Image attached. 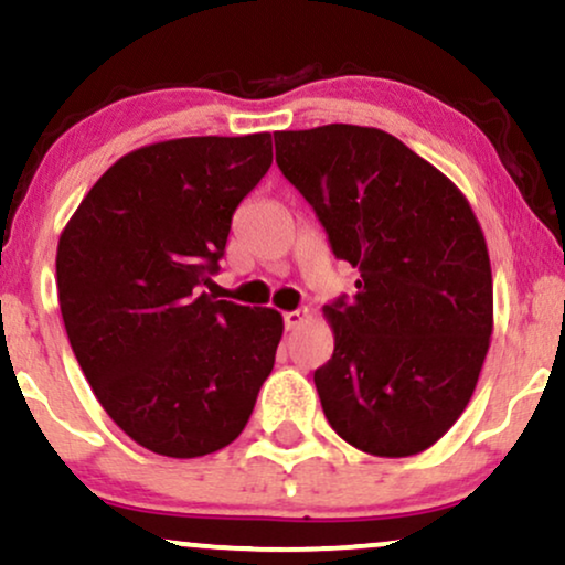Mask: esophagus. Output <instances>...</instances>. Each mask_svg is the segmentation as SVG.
I'll return each instance as SVG.
<instances>
[{
	"label": "esophagus",
	"instance_id": "34e87169",
	"mask_svg": "<svg viewBox=\"0 0 565 565\" xmlns=\"http://www.w3.org/2000/svg\"><path fill=\"white\" fill-rule=\"evenodd\" d=\"M305 321H308V310H289V312H284V326H287L289 331L297 329V326H302Z\"/></svg>",
	"mask_w": 565,
	"mask_h": 565
}]
</instances>
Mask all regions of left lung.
<instances>
[{"label":"left lung","instance_id":"1","mask_svg":"<svg viewBox=\"0 0 565 565\" xmlns=\"http://www.w3.org/2000/svg\"><path fill=\"white\" fill-rule=\"evenodd\" d=\"M276 162L360 270L326 305L334 355L312 373L344 441L407 458L441 439L477 390L492 337V268L471 205L431 162L379 128L278 131Z\"/></svg>","mask_w":565,"mask_h":565}]
</instances>
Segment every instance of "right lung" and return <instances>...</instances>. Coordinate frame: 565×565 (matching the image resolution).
Wrapping results in <instances>:
<instances>
[{"label":"right lung","mask_w":565,"mask_h":565,"mask_svg":"<svg viewBox=\"0 0 565 565\" xmlns=\"http://www.w3.org/2000/svg\"><path fill=\"white\" fill-rule=\"evenodd\" d=\"M270 160V134L134 149L60 234V310L81 371L107 416L166 458L231 445L274 371L281 312L202 291Z\"/></svg>","instance_id":"add662e5"}]
</instances>
